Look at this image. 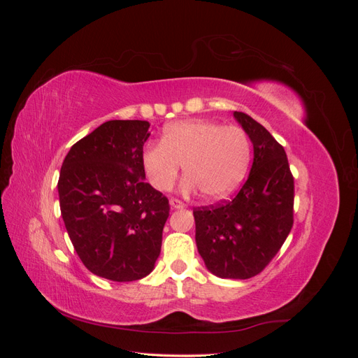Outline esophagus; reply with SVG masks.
<instances>
[{
  "label": "esophagus",
  "instance_id": "esophagus-1",
  "mask_svg": "<svg viewBox=\"0 0 358 358\" xmlns=\"http://www.w3.org/2000/svg\"><path fill=\"white\" fill-rule=\"evenodd\" d=\"M170 208L171 209H183L185 208V203H182L178 199H170Z\"/></svg>",
  "mask_w": 358,
  "mask_h": 358
}]
</instances>
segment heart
I'll list each match as a JSON object with an SVG mask.
<instances>
[{"instance_id": "b5f03b06", "label": "heart", "mask_w": 358, "mask_h": 358, "mask_svg": "<svg viewBox=\"0 0 358 358\" xmlns=\"http://www.w3.org/2000/svg\"><path fill=\"white\" fill-rule=\"evenodd\" d=\"M251 159V143L241 127L208 119H185L167 125L161 143L142 152V169L150 187L166 192L175 185L183 166L180 189H201L208 200L229 197L243 180Z\"/></svg>"}]
</instances>
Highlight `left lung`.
Returning a JSON list of instances; mask_svg holds the SVG:
<instances>
[{"label":"left lung","mask_w":358,"mask_h":358,"mask_svg":"<svg viewBox=\"0 0 358 358\" xmlns=\"http://www.w3.org/2000/svg\"><path fill=\"white\" fill-rule=\"evenodd\" d=\"M254 146L249 176L234 199L194 210L199 254L222 279L258 275L292 227L294 179L284 148L251 116L234 112Z\"/></svg>","instance_id":"1"}]
</instances>
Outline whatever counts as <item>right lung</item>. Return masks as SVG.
<instances>
[{
  "mask_svg": "<svg viewBox=\"0 0 358 358\" xmlns=\"http://www.w3.org/2000/svg\"><path fill=\"white\" fill-rule=\"evenodd\" d=\"M148 121H107L74 143L62 162L58 194L64 224L85 267L131 282L152 272L169 200L142 169Z\"/></svg>",
  "mask_w": 358,
  "mask_h": 358,
  "instance_id": "add662e5",
  "label": "right lung"
}]
</instances>
